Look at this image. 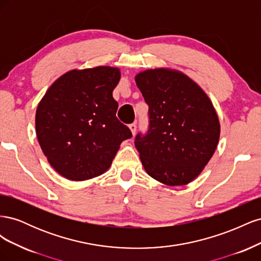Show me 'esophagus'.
I'll use <instances>...</instances> for the list:
<instances>
[{"instance_id":"34e87169","label":"esophagus","mask_w":261,"mask_h":261,"mask_svg":"<svg viewBox=\"0 0 261 261\" xmlns=\"http://www.w3.org/2000/svg\"><path fill=\"white\" fill-rule=\"evenodd\" d=\"M128 127H129L130 132H132V135H133V136H134V135H135V134H136V128H137V126H136V124H135V123H133V124H130V125L128 126Z\"/></svg>"}]
</instances>
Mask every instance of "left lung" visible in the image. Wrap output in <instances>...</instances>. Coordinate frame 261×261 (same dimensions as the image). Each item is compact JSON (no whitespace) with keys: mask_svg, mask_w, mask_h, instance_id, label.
<instances>
[{"mask_svg":"<svg viewBox=\"0 0 261 261\" xmlns=\"http://www.w3.org/2000/svg\"><path fill=\"white\" fill-rule=\"evenodd\" d=\"M135 82L149 106L148 134L135 140L144 169L164 185L191 183L219 144L220 122L211 100L177 69H146Z\"/></svg>","mask_w":261,"mask_h":261,"instance_id":"1","label":"left lung"}]
</instances>
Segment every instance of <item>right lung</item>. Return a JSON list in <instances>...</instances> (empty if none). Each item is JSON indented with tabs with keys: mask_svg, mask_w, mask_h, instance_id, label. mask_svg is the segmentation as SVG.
<instances>
[{
	"mask_svg": "<svg viewBox=\"0 0 261 261\" xmlns=\"http://www.w3.org/2000/svg\"><path fill=\"white\" fill-rule=\"evenodd\" d=\"M121 70L113 66L72 69L60 76L39 102L36 134L42 152L60 175L86 180L106 173L125 139L112 92Z\"/></svg>",
	"mask_w": 261,
	"mask_h": 261,
	"instance_id": "add662e5",
	"label": "right lung"
}]
</instances>
